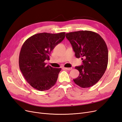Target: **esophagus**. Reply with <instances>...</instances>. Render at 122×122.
Wrapping results in <instances>:
<instances>
[{"label": "esophagus", "mask_w": 122, "mask_h": 122, "mask_svg": "<svg viewBox=\"0 0 122 122\" xmlns=\"http://www.w3.org/2000/svg\"><path fill=\"white\" fill-rule=\"evenodd\" d=\"M64 69H66V70H68V71H71V70L72 69V68L71 67V68H68V67H64L63 68Z\"/></svg>", "instance_id": "obj_1"}]
</instances>
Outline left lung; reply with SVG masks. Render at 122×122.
<instances>
[{"label":"left lung","instance_id":"left-lung-1","mask_svg":"<svg viewBox=\"0 0 122 122\" xmlns=\"http://www.w3.org/2000/svg\"><path fill=\"white\" fill-rule=\"evenodd\" d=\"M76 58L83 64L75 68L80 74L73 80L82 88H88L98 82L105 73L108 61V51L105 41L98 33L80 30L66 33Z\"/></svg>","mask_w":122,"mask_h":122}]
</instances>
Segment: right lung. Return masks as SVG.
<instances>
[{
    "instance_id": "1",
    "label": "right lung",
    "mask_w": 122,
    "mask_h": 122,
    "mask_svg": "<svg viewBox=\"0 0 122 122\" xmlns=\"http://www.w3.org/2000/svg\"><path fill=\"white\" fill-rule=\"evenodd\" d=\"M65 32L38 33L29 38L21 48L19 65L29 84L39 91L47 90L57 82L61 68L46 65L51 52L65 38Z\"/></svg>"
}]
</instances>
